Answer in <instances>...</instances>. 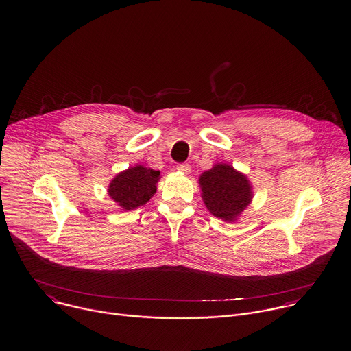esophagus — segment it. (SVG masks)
<instances>
[{"instance_id":"1","label":"esophagus","mask_w":351,"mask_h":351,"mask_svg":"<svg viewBox=\"0 0 351 351\" xmlns=\"http://www.w3.org/2000/svg\"><path fill=\"white\" fill-rule=\"evenodd\" d=\"M176 169L179 172H183V173H189L191 172V165H186V163H182V165H176Z\"/></svg>"}]
</instances>
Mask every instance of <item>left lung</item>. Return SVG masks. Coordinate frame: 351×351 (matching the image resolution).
<instances>
[{"instance_id": "8db88e82", "label": "left lung", "mask_w": 351, "mask_h": 351, "mask_svg": "<svg viewBox=\"0 0 351 351\" xmlns=\"http://www.w3.org/2000/svg\"><path fill=\"white\" fill-rule=\"evenodd\" d=\"M199 184L208 210L224 221H234L253 197L247 176L232 165H213L202 173Z\"/></svg>"}]
</instances>
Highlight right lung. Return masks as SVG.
<instances>
[{"mask_svg": "<svg viewBox=\"0 0 351 351\" xmlns=\"http://www.w3.org/2000/svg\"><path fill=\"white\" fill-rule=\"evenodd\" d=\"M160 172L138 165L118 173L108 186L110 197L125 210L145 206L156 192Z\"/></svg>", "mask_w": 351, "mask_h": 351, "instance_id": "obj_1", "label": "right lung"}]
</instances>
